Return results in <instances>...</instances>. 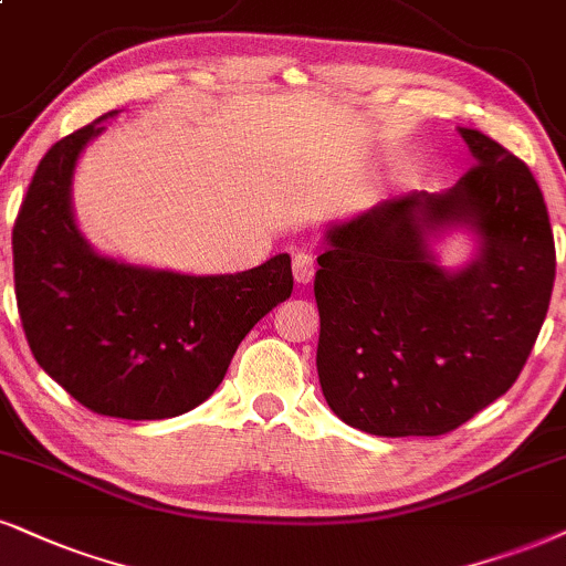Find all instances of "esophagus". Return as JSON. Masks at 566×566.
Listing matches in <instances>:
<instances>
[{
	"mask_svg": "<svg viewBox=\"0 0 566 566\" xmlns=\"http://www.w3.org/2000/svg\"><path fill=\"white\" fill-rule=\"evenodd\" d=\"M294 277L296 283H312V277H315V256L306 254V251H298L294 254Z\"/></svg>",
	"mask_w": 566,
	"mask_h": 566,
	"instance_id": "34e87169",
	"label": "esophagus"
}]
</instances>
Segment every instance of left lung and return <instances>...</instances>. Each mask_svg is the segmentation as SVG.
I'll return each mask as SVG.
<instances>
[{
  "label": "left lung",
  "instance_id": "obj_1",
  "mask_svg": "<svg viewBox=\"0 0 566 566\" xmlns=\"http://www.w3.org/2000/svg\"><path fill=\"white\" fill-rule=\"evenodd\" d=\"M475 167L325 228L317 373L325 401L369 436H443L504 396L533 352L556 275L548 209L530 167L459 128ZM473 233L462 269L431 247Z\"/></svg>",
  "mask_w": 566,
  "mask_h": 566
}]
</instances>
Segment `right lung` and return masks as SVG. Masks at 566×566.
<instances>
[{
    "label": "right lung",
    "mask_w": 566,
    "mask_h": 566,
    "mask_svg": "<svg viewBox=\"0 0 566 566\" xmlns=\"http://www.w3.org/2000/svg\"><path fill=\"white\" fill-rule=\"evenodd\" d=\"M113 113L52 146L12 228L15 296L33 357L104 417L165 420L199 407L247 333L294 291L291 256L235 275H184L104 256L73 212L75 165Z\"/></svg>",
    "instance_id": "add662e5"
}]
</instances>
